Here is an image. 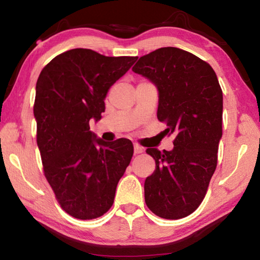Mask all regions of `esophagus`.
I'll return each mask as SVG.
<instances>
[{
    "mask_svg": "<svg viewBox=\"0 0 260 260\" xmlns=\"http://www.w3.org/2000/svg\"><path fill=\"white\" fill-rule=\"evenodd\" d=\"M143 152V148L140 147L139 144H134V153L135 155H138V153Z\"/></svg>",
    "mask_w": 260,
    "mask_h": 260,
    "instance_id": "esophagus-1",
    "label": "esophagus"
}]
</instances>
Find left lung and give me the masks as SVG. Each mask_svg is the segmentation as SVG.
Returning <instances> with one entry per match:
<instances>
[{
	"mask_svg": "<svg viewBox=\"0 0 260 260\" xmlns=\"http://www.w3.org/2000/svg\"><path fill=\"white\" fill-rule=\"evenodd\" d=\"M132 70L157 87V118L175 135L171 151L147 149L156 170L144 182L146 204L160 218H184L202 203L217 167L222 136L217 74L206 61L174 47L140 57Z\"/></svg>",
	"mask_w": 260,
	"mask_h": 260,
	"instance_id": "obj_1",
	"label": "left lung"
}]
</instances>
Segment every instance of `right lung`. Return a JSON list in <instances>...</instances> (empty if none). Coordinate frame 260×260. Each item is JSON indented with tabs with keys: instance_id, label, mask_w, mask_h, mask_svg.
Returning a JSON list of instances; mask_svg holds the SVG:
<instances>
[{
	"instance_id": "right-lung-1",
	"label": "right lung",
	"mask_w": 260,
	"mask_h": 260,
	"mask_svg": "<svg viewBox=\"0 0 260 260\" xmlns=\"http://www.w3.org/2000/svg\"><path fill=\"white\" fill-rule=\"evenodd\" d=\"M138 57H108L77 48L56 56L39 76L34 102L43 171L61 209L81 220L103 215L133 156L127 139L105 142L89 131L114 82Z\"/></svg>"
}]
</instances>
